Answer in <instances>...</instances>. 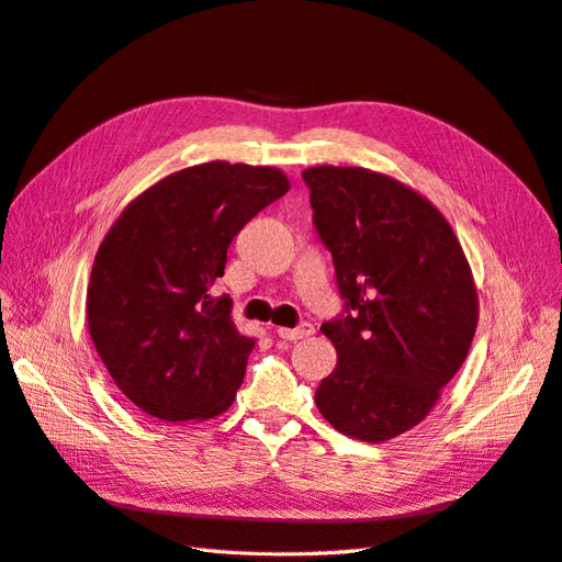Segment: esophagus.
Here are the masks:
<instances>
[{
	"label": "esophagus",
	"instance_id": "esophagus-1",
	"mask_svg": "<svg viewBox=\"0 0 562 562\" xmlns=\"http://www.w3.org/2000/svg\"><path fill=\"white\" fill-rule=\"evenodd\" d=\"M314 335V326L312 323H300L297 328H279V337L283 339H291V342H295V339H304Z\"/></svg>",
	"mask_w": 562,
	"mask_h": 562
}]
</instances>
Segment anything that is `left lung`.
I'll return each mask as SVG.
<instances>
[{
  "instance_id": "1",
  "label": "left lung",
  "mask_w": 562,
  "mask_h": 562,
  "mask_svg": "<svg viewBox=\"0 0 562 562\" xmlns=\"http://www.w3.org/2000/svg\"><path fill=\"white\" fill-rule=\"evenodd\" d=\"M302 178L345 300V316L321 326L337 366L314 401L339 434L384 443L434 411L467 359L479 326L471 267L443 213L413 187L361 166H314Z\"/></svg>"
}]
</instances>
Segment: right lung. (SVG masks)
<instances>
[{
  "instance_id": "1",
  "label": "right lung",
  "mask_w": 562,
  "mask_h": 562,
  "mask_svg": "<svg viewBox=\"0 0 562 562\" xmlns=\"http://www.w3.org/2000/svg\"><path fill=\"white\" fill-rule=\"evenodd\" d=\"M291 182L274 166L209 161L135 196L100 244L87 318L119 391L164 422L211 419L232 405L255 339L215 297L227 248Z\"/></svg>"
}]
</instances>
